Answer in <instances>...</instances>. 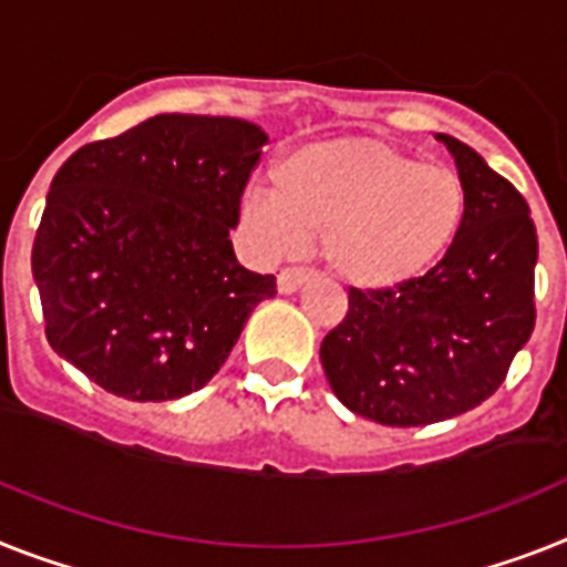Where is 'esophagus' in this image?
Segmentation results:
<instances>
[{"mask_svg":"<svg viewBox=\"0 0 567 567\" xmlns=\"http://www.w3.org/2000/svg\"><path fill=\"white\" fill-rule=\"evenodd\" d=\"M310 278L312 275L307 272V269H298V266H295V269H284V272L278 275V292L280 295L298 292V289H301Z\"/></svg>","mask_w":567,"mask_h":567,"instance_id":"34e87169","label":"esophagus"}]
</instances>
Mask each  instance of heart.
<instances>
[{
    "label": "heart",
    "instance_id": "heart-1",
    "mask_svg": "<svg viewBox=\"0 0 567 567\" xmlns=\"http://www.w3.org/2000/svg\"><path fill=\"white\" fill-rule=\"evenodd\" d=\"M278 190L243 196V223L269 255L321 237L330 272L357 289L420 278L452 246L466 188L452 167L368 135L295 147L275 171Z\"/></svg>",
    "mask_w": 567,
    "mask_h": 567
}]
</instances>
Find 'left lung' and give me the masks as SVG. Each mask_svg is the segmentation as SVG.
<instances>
[{"instance_id":"left-lung-1","label":"left lung","mask_w":567,"mask_h":567,"mask_svg":"<svg viewBox=\"0 0 567 567\" xmlns=\"http://www.w3.org/2000/svg\"><path fill=\"white\" fill-rule=\"evenodd\" d=\"M466 188L461 228L434 269L391 289H350L321 341L333 394L382 425H429L493 396L536 321L539 257L525 196L452 135H437Z\"/></svg>"}]
</instances>
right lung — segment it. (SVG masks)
<instances>
[{"instance_id": "right-lung-1", "label": "right lung", "mask_w": 567, "mask_h": 567, "mask_svg": "<svg viewBox=\"0 0 567 567\" xmlns=\"http://www.w3.org/2000/svg\"><path fill=\"white\" fill-rule=\"evenodd\" d=\"M269 135L228 115H156L65 158L31 251L45 336L135 402L199 391L275 275L237 264L228 231Z\"/></svg>"}]
</instances>
